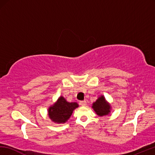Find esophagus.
Instances as JSON below:
<instances>
[{"label": "esophagus", "instance_id": "esophagus-1", "mask_svg": "<svg viewBox=\"0 0 155 155\" xmlns=\"http://www.w3.org/2000/svg\"><path fill=\"white\" fill-rule=\"evenodd\" d=\"M80 105L82 106H85L86 105V100H83V101L80 102Z\"/></svg>", "mask_w": 155, "mask_h": 155}]
</instances>
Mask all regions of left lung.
<instances>
[{"label":"left lung","instance_id":"1","mask_svg":"<svg viewBox=\"0 0 155 155\" xmlns=\"http://www.w3.org/2000/svg\"><path fill=\"white\" fill-rule=\"evenodd\" d=\"M92 107L99 116H107L110 113L111 111L110 104L106 101L104 96H100L96 100V102L92 104Z\"/></svg>","mask_w":155,"mask_h":155}]
</instances>
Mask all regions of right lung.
Returning a JSON list of instances; mask_svg holds the SVG:
<instances>
[{
	"label": "right lung",
	"mask_w": 155,
	"mask_h": 155,
	"mask_svg": "<svg viewBox=\"0 0 155 155\" xmlns=\"http://www.w3.org/2000/svg\"><path fill=\"white\" fill-rule=\"evenodd\" d=\"M78 107L77 102H69L63 96H60L57 102L48 109V116L52 121L64 124L69 120L73 110Z\"/></svg>",
	"instance_id": "add662e5"
}]
</instances>
